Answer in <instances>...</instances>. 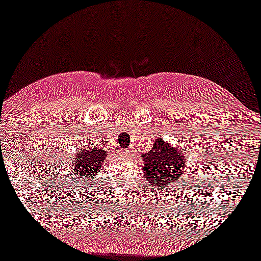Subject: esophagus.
<instances>
[{
    "label": "esophagus",
    "instance_id": "obj_1",
    "mask_svg": "<svg viewBox=\"0 0 261 261\" xmlns=\"http://www.w3.org/2000/svg\"><path fill=\"white\" fill-rule=\"evenodd\" d=\"M130 150H132V148H124L120 150V154H122L123 156H128V155H130Z\"/></svg>",
    "mask_w": 261,
    "mask_h": 261
}]
</instances>
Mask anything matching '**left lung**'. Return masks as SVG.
<instances>
[{"instance_id":"left-lung-1","label":"left lung","mask_w":261,"mask_h":261,"mask_svg":"<svg viewBox=\"0 0 261 261\" xmlns=\"http://www.w3.org/2000/svg\"><path fill=\"white\" fill-rule=\"evenodd\" d=\"M142 158L146 179L150 186L160 189L178 180L185 167V157L180 155L178 147H171L165 139H157L152 149L143 154Z\"/></svg>"}]
</instances>
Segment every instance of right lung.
Masks as SVG:
<instances>
[{"instance_id": "right-lung-1", "label": "right lung", "mask_w": 261, "mask_h": 261, "mask_svg": "<svg viewBox=\"0 0 261 261\" xmlns=\"http://www.w3.org/2000/svg\"><path fill=\"white\" fill-rule=\"evenodd\" d=\"M106 156L105 150L96 147H87L77 151L75 163H73L75 174L80 178L93 179L99 173Z\"/></svg>"}]
</instances>
